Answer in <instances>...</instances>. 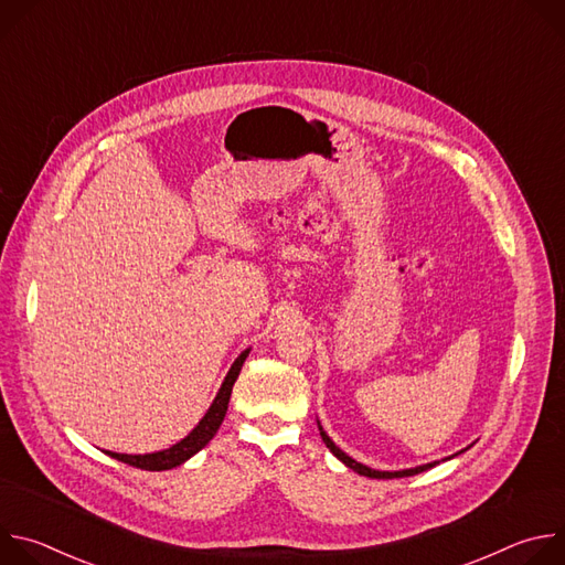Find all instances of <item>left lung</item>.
<instances>
[{
    "mask_svg": "<svg viewBox=\"0 0 565 565\" xmlns=\"http://www.w3.org/2000/svg\"><path fill=\"white\" fill-rule=\"evenodd\" d=\"M319 436H321V440H324V445L333 451L335 458H340L347 467H351V469L358 471L360 476H369V478H405V476H414V473L427 471V469H431L434 465H438V462H427V465H420V467H414V469H402V471H377V469H371V467H366V465L353 460L351 456H347V454L329 438V434H327L324 429H321V425H319Z\"/></svg>",
    "mask_w": 565,
    "mask_h": 565,
    "instance_id": "obj_1",
    "label": "left lung"
}]
</instances>
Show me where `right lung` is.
<instances>
[{"label":"right lung","instance_id":"right-lung-1","mask_svg":"<svg viewBox=\"0 0 565 565\" xmlns=\"http://www.w3.org/2000/svg\"><path fill=\"white\" fill-rule=\"evenodd\" d=\"M250 349L241 353L234 364L230 366L214 402L210 405L207 414L201 418V423L177 445H172L170 449H163V451H156V454H138V456H131V454H116V451H107L111 458L120 460V462H127L131 467H138V469H147V471H163V469H172V467H179L183 465L188 458H192L196 451H201L212 438L214 434L218 431L223 418H225V412H227V402H230V395H232V386L241 373V366H244L246 358H248Z\"/></svg>","mask_w":565,"mask_h":565}]
</instances>
